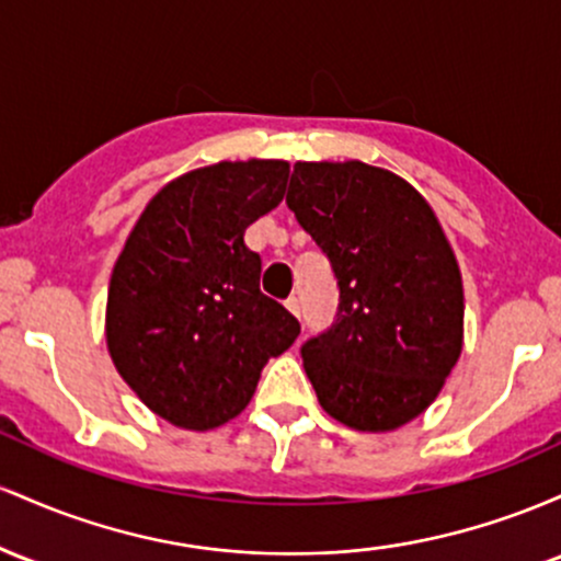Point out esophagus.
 <instances>
[{
	"label": "esophagus",
	"instance_id": "esophagus-1",
	"mask_svg": "<svg viewBox=\"0 0 561 561\" xmlns=\"http://www.w3.org/2000/svg\"><path fill=\"white\" fill-rule=\"evenodd\" d=\"M286 310L291 312V314H297V318H299V314H301V305H299V299H297V297H288V299H286Z\"/></svg>",
	"mask_w": 561,
	"mask_h": 561
}]
</instances>
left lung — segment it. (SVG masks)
I'll return each mask as SVG.
<instances>
[{"instance_id": "obj_1", "label": "left lung", "mask_w": 561, "mask_h": 561, "mask_svg": "<svg viewBox=\"0 0 561 561\" xmlns=\"http://www.w3.org/2000/svg\"><path fill=\"white\" fill-rule=\"evenodd\" d=\"M286 204L339 280L336 323L301 347L318 402L350 430H400L463 347L461 270L437 214L363 161H297Z\"/></svg>"}]
</instances>
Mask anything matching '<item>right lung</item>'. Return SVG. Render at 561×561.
Masks as SVG:
<instances>
[{
    "mask_svg": "<svg viewBox=\"0 0 561 561\" xmlns=\"http://www.w3.org/2000/svg\"><path fill=\"white\" fill-rule=\"evenodd\" d=\"M288 161H219L167 182L113 264L105 344L156 416L206 432L236 419L299 320L260 291L251 222L286 196Z\"/></svg>",
    "mask_w": 561,
    "mask_h": 561,
    "instance_id": "obj_1",
    "label": "right lung"
}]
</instances>
